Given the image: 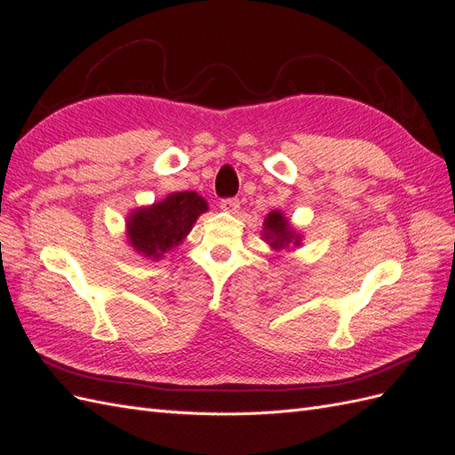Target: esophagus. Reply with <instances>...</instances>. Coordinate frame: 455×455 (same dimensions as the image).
I'll list each match as a JSON object with an SVG mask.
<instances>
[{"label": "esophagus", "instance_id": "esophagus-1", "mask_svg": "<svg viewBox=\"0 0 455 455\" xmlns=\"http://www.w3.org/2000/svg\"><path fill=\"white\" fill-rule=\"evenodd\" d=\"M239 199L235 197H229V199H222L220 201V209L226 211V212H237L239 211Z\"/></svg>", "mask_w": 455, "mask_h": 455}]
</instances>
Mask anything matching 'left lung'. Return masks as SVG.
Wrapping results in <instances>:
<instances>
[{
    "label": "left lung",
    "instance_id": "left-lung-1",
    "mask_svg": "<svg viewBox=\"0 0 455 455\" xmlns=\"http://www.w3.org/2000/svg\"><path fill=\"white\" fill-rule=\"evenodd\" d=\"M261 237L273 251H284L291 246L301 244V235L288 222L286 216L281 211H273L264 220V229H261Z\"/></svg>",
    "mask_w": 455,
    "mask_h": 455
}]
</instances>
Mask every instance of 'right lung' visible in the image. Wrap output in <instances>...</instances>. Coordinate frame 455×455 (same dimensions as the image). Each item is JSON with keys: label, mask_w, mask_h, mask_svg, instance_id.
Instances as JSON below:
<instances>
[{"label": "right lung", "mask_w": 455, "mask_h": 455, "mask_svg": "<svg viewBox=\"0 0 455 455\" xmlns=\"http://www.w3.org/2000/svg\"><path fill=\"white\" fill-rule=\"evenodd\" d=\"M209 211L196 191H176L151 206L136 209L127 218V237L132 249L149 259H161L164 252L180 244Z\"/></svg>", "instance_id": "add662e5"}]
</instances>
